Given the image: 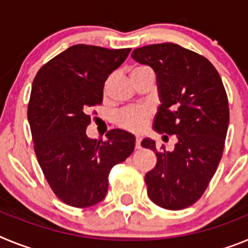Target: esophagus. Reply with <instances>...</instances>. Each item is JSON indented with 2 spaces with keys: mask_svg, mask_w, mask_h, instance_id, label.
<instances>
[{
  "mask_svg": "<svg viewBox=\"0 0 248 248\" xmlns=\"http://www.w3.org/2000/svg\"><path fill=\"white\" fill-rule=\"evenodd\" d=\"M140 141H141V139H140V137L135 138V148H137V149L140 148Z\"/></svg>",
  "mask_w": 248,
  "mask_h": 248,
  "instance_id": "34e87169",
  "label": "esophagus"
}]
</instances>
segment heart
Returning a JSON list of instances; mask_svg holds the SVG:
<instances>
[{"mask_svg":"<svg viewBox=\"0 0 248 248\" xmlns=\"http://www.w3.org/2000/svg\"><path fill=\"white\" fill-rule=\"evenodd\" d=\"M145 69H149L148 67L140 65V67H135L131 72V76L143 72ZM110 85V78H109L104 84V93H107ZM151 117V110L148 107H137V108L125 109V110L120 111L117 117V122L122 128L126 129L130 131H140L143 130L149 123Z\"/></svg>","mask_w":248,"mask_h":248,"instance_id":"1","label":"heart"}]
</instances>
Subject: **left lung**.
I'll return each mask as SVG.
<instances>
[{
  "label": "left lung",
  "instance_id": "left-lung-1",
  "mask_svg": "<svg viewBox=\"0 0 248 248\" xmlns=\"http://www.w3.org/2000/svg\"><path fill=\"white\" fill-rule=\"evenodd\" d=\"M131 57L156 73L161 105L154 129L177 138L172 151L164 145L157 150L149 138L141 141L157 159L145 175L149 198L163 209H186L202 196L222 157L230 119L226 91L209 59L175 43L137 48Z\"/></svg>",
  "mask_w": 248,
  "mask_h": 248
}]
</instances>
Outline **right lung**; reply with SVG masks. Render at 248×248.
<instances>
[{"label": "right lung", "instance_id": "add662e5", "mask_svg": "<svg viewBox=\"0 0 248 248\" xmlns=\"http://www.w3.org/2000/svg\"><path fill=\"white\" fill-rule=\"evenodd\" d=\"M130 50L72 46L34 77L27 110L34 153L50 189L67 205L84 209L100 202L111 168L134 150L128 131L109 130L107 140L85 134L89 109L102 104L105 80Z\"/></svg>", "mask_w": 248, "mask_h": 248}]
</instances>
